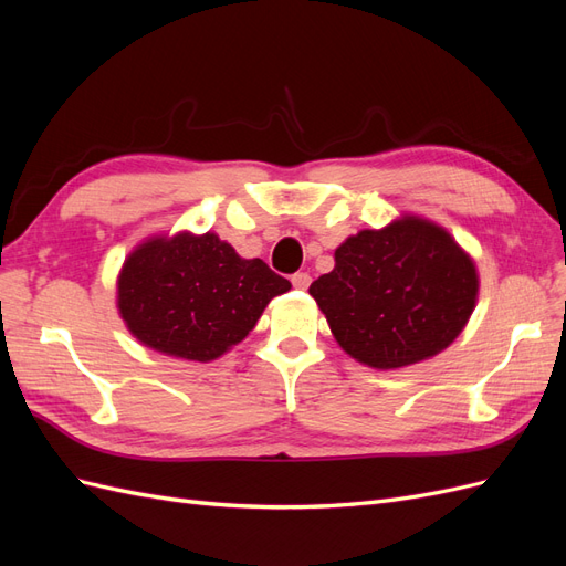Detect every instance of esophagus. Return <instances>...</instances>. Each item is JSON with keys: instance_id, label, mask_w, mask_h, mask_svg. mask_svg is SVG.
Segmentation results:
<instances>
[{"instance_id": "esophagus-1", "label": "esophagus", "mask_w": 566, "mask_h": 566, "mask_svg": "<svg viewBox=\"0 0 566 566\" xmlns=\"http://www.w3.org/2000/svg\"><path fill=\"white\" fill-rule=\"evenodd\" d=\"M290 281H293V285L297 290H306V287H310V283H312V276H310V273H304V271H297Z\"/></svg>"}]
</instances>
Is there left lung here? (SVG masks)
I'll use <instances>...</instances> for the list:
<instances>
[{
	"label": "left lung",
	"mask_w": 566,
	"mask_h": 566,
	"mask_svg": "<svg viewBox=\"0 0 566 566\" xmlns=\"http://www.w3.org/2000/svg\"><path fill=\"white\" fill-rule=\"evenodd\" d=\"M310 295L352 358L397 370L437 356L462 333L476 306L479 273L447 229L401 214L349 235Z\"/></svg>",
	"instance_id": "left-lung-1"
}]
</instances>
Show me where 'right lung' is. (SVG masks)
Here are the masks:
<instances>
[{
	"label": "right lung",
	"instance_id": "add662e5",
	"mask_svg": "<svg viewBox=\"0 0 566 566\" xmlns=\"http://www.w3.org/2000/svg\"><path fill=\"white\" fill-rule=\"evenodd\" d=\"M293 287L212 231L150 235L117 273V312L144 347L208 364L243 342L266 304Z\"/></svg>",
	"mask_w": 566,
	"mask_h": 566
}]
</instances>
